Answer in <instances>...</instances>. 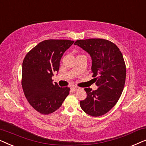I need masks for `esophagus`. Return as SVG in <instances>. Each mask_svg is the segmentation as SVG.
<instances>
[{
  "label": "esophagus",
  "mask_w": 146,
  "mask_h": 146,
  "mask_svg": "<svg viewBox=\"0 0 146 146\" xmlns=\"http://www.w3.org/2000/svg\"><path fill=\"white\" fill-rule=\"evenodd\" d=\"M80 88L78 87H76V86H72L71 87V90L73 91V92H76Z\"/></svg>",
  "instance_id": "esophagus-1"
}]
</instances>
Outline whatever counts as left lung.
<instances>
[{
	"label": "left lung",
	"mask_w": 146,
	"mask_h": 146,
	"mask_svg": "<svg viewBox=\"0 0 146 146\" xmlns=\"http://www.w3.org/2000/svg\"><path fill=\"white\" fill-rule=\"evenodd\" d=\"M74 44L90 55L92 77L98 86L96 90L84 88L87 97L80 105L87 114L101 116L116 104L123 92L126 76L123 55L114 43L106 39L78 40Z\"/></svg>",
	"instance_id": "obj_1"
}]
</instances>
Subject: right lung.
Here are the masks:
<instances>
[{
    "mask_svg": "<svg viewBox=\"0 0 146 146\" xmlns=\"http://www.w3.org/2000/svg\"><path fill=\"white\" fill-rule=\"evenodd\" d=\"M73 43L69 40H46L38 44L24 58V94L31 106L42 114L55 111L69 94L70 88L54 84L52 77L55 72H58L62 56Z\"/></svg>",
    "mask_w": 146,
    "mask_h": 146,
    "instance_id": "add662e5",
    "label": "right lung"
}]
</instances>
